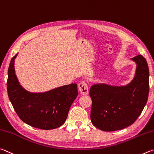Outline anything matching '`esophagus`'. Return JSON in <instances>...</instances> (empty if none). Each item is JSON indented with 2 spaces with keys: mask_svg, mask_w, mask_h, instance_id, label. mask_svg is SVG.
<instances>
[{
  "mask_svg": "<svg viewBox=\"0 0 154 154\" xmlns=\"http://www.w3.org/2000/svg\"><path fill=\"white\" fill-rule=\"evenodd\" d=\"M79 90L82 95H88V88L87 84L85 81L80 82L79 84Z\"/></svg>",
  "mask_w": 154,
  "mask_h": 154,
  "instance_id": "34e87169",
  "label": "esophagus"
}]
</instances>
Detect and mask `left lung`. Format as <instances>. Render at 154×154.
Listing matches in <instances>:
<instances>
[{
    "instance_id": "1",
    "label": "left lung",
    "mask_w": 154,
    "mask_h": 154,
    "mask_svg": "<svg viewBox=\"0 0 154 154\" xmlns=\"http://www.w3.org/2000/svg\"><path fill=\"white\" fill-rule=\"evenodd\" d=\"M132 59L137 67L130 84L125 87L95 85L90 88L91 122L101 131L121 130L133 125L147 103L149 91L147 61L141 55Z\"/></svg>"
}]
</instances>
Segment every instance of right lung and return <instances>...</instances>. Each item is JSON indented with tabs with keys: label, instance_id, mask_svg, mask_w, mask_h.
I'll return each instance as SVG.
<instances>
[{
	"label": "right lung",
	"instance_id": "add662e5",
	"mask_svg": "<svg viewBox=\"0 0 154 154\" xmlns=\"http://www.w3.org/2000/svg\"><path fill=\"white\" fill-rule=\"evenodd\" d=\"M13 57L7 82L9 100L18 116L32 127L50 130L66 122L70 106L78 95L77 85L71 84L44 93H29L21 87L15 74Z\"/></svg>",
	"mask_w": 154,
	"mask_h": 154
}]
</instances>
